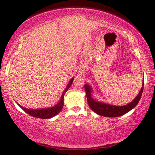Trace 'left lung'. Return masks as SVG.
Returning a JSON list of instances; mask_svg holds the SVG:
<instances>
[{"mask_svg": "<svg viewBox=\"0 0 155 155\" xmlns=\"http://www.w3.org/2000/svg\"><path fill=\"white\" fill-rule=\"evenodd\" d=\"M143 88L144 83L143 84V87H141V90L140 91L138 95L135 97L132 102L123 107H116V106L107 104L101 103L94 100L91 97V92H92L91 88L87 84H84V90L86 92L87 103L90 109L99 115L106 116V117H118L130 111L138 104L143 94Z\"/></svg>", "mask_w": 155, "mask_h": 155, "instance_id": "obj_1", "label": "left lung"}]
</instances>
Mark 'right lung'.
Instances as JSON below:
<instances>
[{"label": "right lung", "instance_id": "obj_1", "mask_svg": "<svg viewBox=\"0 0 155 155\" xmlns=\"http://www.w3.org/2000/svg\"><path fill=\"white\" fill-rule=\"evenodd\" d=\"M73 78L71 80V81L69 82L68 84L65 88V90H64V92H63L62 96H61V99L59 102L57 104L56 106L53 107L51 108H49V109H38V110H34V109H26V108L22 107V106L19 105L20 107L22 108V110L26 112V113L29 114V115L34 116V117H37V118H43V119H47V118H52L57 115L59 112H60L61 110H62L63 107V97H64V94H65V92H67L68 90L70 87H71V84L73 83Z\"/></svg>", "mask_w": 155, "mask_h": 155}]
</instances>
